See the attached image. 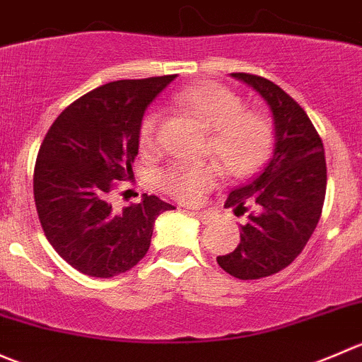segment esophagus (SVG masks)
Listing matches in <instances>:
<instances>
[{
	"instance_id": "obj_1",
	"label": "esophagus",
	"mask_w": 362,
	"mask_h": 362,
	"mask_svg": "<svg viewBox=\"0 0 362 362\" xmlns=\"http://www.w3.org/2000/svg\"><path fill=\"white\" fill-rule=\"evenodd\" d=\"M192 214L197 218V220H200V223L204 225L211 223V220H213V214H211L209 211H192Z\"/></svg>"
}]
</instances>
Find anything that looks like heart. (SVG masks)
I'll use <instances>...</instances> for the list:
<instances>
[{"instance_id": "heart-1", "label": "heart", "mask_w": 362, "mask_h": 362, "mask_svg": "<svg viewBox=\"0 0 362 362\" xmlns=\"http://www.w3.org/2000/svg\"><path fill=\"white\" fill-rule=\"evenodd\" d=\"M177 109L195 117L209 130L207 155H213L227 176H246L253 173L274 144V128L269 117L257 110H245L238 93L216 82H202L181 89L173 96ZM160 114L149 110L139 127V144L142 151L156 146ZM220 177L216 163H176L158 174L162 189L181 202H197Z\"/></svg>"}]
</instances>
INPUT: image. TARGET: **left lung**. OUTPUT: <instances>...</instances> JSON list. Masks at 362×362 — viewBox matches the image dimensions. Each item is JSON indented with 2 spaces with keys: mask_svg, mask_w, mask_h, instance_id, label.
Here are the masks:
<instances>
[{
  "mask_svg": "<svg viewBox=\"0 0 362 362\" xmlns=\"http://www.w3.org/2000/svg\"><path fill=\"white\" fill-rule=\"evenodd\" d=\"M230 75L269 105L274 148L259 173L228 193L225 207L238 216L248 213V221L238 248L216 262L239 280H259L285 269L306 246L320 220L327 167L322 139L294 98L259 75Z\"/></svg>",
  "mask_w": 362,
  "mask_h": 362,
  "instance_id": "8db88e82",
  "label": "left lung"
}]
</instances>
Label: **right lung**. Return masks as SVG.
I'll return each instance as SVG.
<instances>
[{
  "label": "right lung",
  "instance_id": "1",
  "mask_svg": "<svg viewBox=\"0 0 362 362\" xmlns=\"http://www.w3.org/2000/svg\"><path fill=\"white\" fill-rule=\"evenodd\" d=\"M176 75L116 81L75 100L56 117L37 156L33 193L45 238L74 269L112 278L137 266L155 220L174 209L156 195L114 211V182L134 177L139 127Z\"/></svg>",
  "mask_w": 362,
  "mask_h": 362
}]
</instances>
